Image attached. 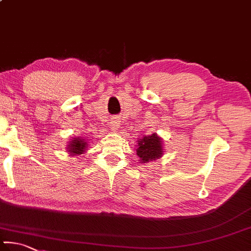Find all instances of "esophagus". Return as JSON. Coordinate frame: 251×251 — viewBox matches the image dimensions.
<instances>
[{"label":"esophagus","instance_id":"1","mask_svg":"<svg viewBox=\"0 0 251 251\" xmlns=\"http://www.w3.org/2000/svg\"><path fill=\"white\" fill-rule=\"evenodd\" d=\"M120 124H121V121L118 120L117 117L113 118L111 122V130H113V131L118 130V128H120Z\"/></svg>","mask_w":251,"mask_h":251}]
</instances>
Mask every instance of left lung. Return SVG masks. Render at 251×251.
Instances as JSON below:
<instances>
[{"instance_id": "1", "label": "left lung", "mask_w": 251, "mask_h": 251, "mask_svg": "<svg viewBox=\"0 0 251 251\" xmlns=\"http://www.w3.org/2000/svg\"><path fill=\"white\" fill-rule=\"evenodd\" d=\"M136 152L140 159V162L147 163L157 160L163 154V146L161 138L157 134L144 136L138 140Z\"/></svg>"}]
</instances>
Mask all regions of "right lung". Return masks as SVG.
I'll return each instance as SVG.
<instances>
[{
    "mask_svg": "<svg viewBox=\"0 0 251 251\" xmlns=\"http://www.w3.org/2000/svg\"><path fill=\"white\" fill-rule=\"evenodd\" d=\"M88 143H86L85 139H82L80 137H75L72 139L69 145H68V151L70 152V154H82L83 153L86 148H88Z\"/></svg>",
    "mask_w": 251,
    "mask_h": 251,
    "instance_id": "obj_1",
    "label": "right lung"
}]
</instances>
